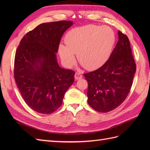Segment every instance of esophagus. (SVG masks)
<instances>
[{
	"label": "esophagus",
	"mask_w": 150,
	"mask_h": 150,
	"mask_svg": "<svg viewBox=\"0 0 150 150\" xmlns=\"http://www.w3.org/2000/svg\"><path fill=\"white\" fill-rule=\"evenodd\" d=\"M82 75L81 72H76L75 74V80H79V79H82Z\"/></svg>",
	"instance_id": "34e87169"
}]
</instances>
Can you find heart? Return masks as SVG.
<instances>
[{
  "label": "heart",
  "instance_id": "1",
  "mask_svg": "<svg viewBox=\"0 0 150 150\" xmlns=\"http://www.w3.org/2000/svg\"><path fill=\"white\" fill-rule=\"evenodd\" d=\"M60 44L59 52L66 65L71 66L78 55L79 62L88 69L103 66L109 59L115 42V35L108 26L88 25L73 29Z\"/></svg>",
  "mask_w": 150,
  "mask_h": 150
}]
</instances>
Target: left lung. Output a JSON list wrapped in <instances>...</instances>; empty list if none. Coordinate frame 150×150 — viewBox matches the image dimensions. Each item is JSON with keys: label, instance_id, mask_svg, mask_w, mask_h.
<instances>
[{"label": "left lung", "instance_id": "1", "mask_svg": "<svg viewBox=\"0 0 150 150\" xmlns=\"http://www.w3.org/2000/svg\"><path fill=\"white\" fill-rule=\"evenodd\" d=\"M119 40L109 59L93 71L84 73L88 103L98 112L115 109L128 96L136 71L128 37L118 31Z\"/></svg>", "mask_w": 150, "mask_h": 150}]
</instances>
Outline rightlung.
<instances>
[{
  "instance_id": "1",
  "label": "right lung",
  "mask_w": 150,
  "mask_h": 150,
  "mask_svg": "<svg viewBox=\"0 0 150 150\" xmlns=\"http://www.w3.org/2000/svg\"><path fill=\"white\" fill-rule=\"evenodd\" d=\"M61 21L41 24L28 32L16 50L14 78L28 106L50 114L61 106L75 71L59 67L56 53L63 33L73 25Z\"/></svg>"
}]
</instances>
